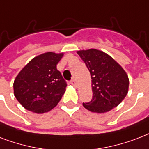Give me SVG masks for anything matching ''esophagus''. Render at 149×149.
<instances>
[{
    "label": "esophagus",
    "instance_id": "esophagus-1",
    "mask_svg": "<svg viewBox=\"0 0 149 149\" xmlns=\"http://www.w3.org/2000/svg\"><path fill=\"white\" fill-rule=\"evenodd\" d=\"M70 83H71L72 85H74V87L76 86V81L74 80H71V81H70Z\"/></svg>",
    "mask_w": 149,
    "mask_h": 149
}]
</instances>
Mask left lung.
Segmentation results:
<instances>
[{"label": "left lung", "instance_id": "obj_1", "mask_svg": "<svg viewBox=\"0 0 149 149\" xmlns=\"http://www.w3.org/2000/svg\"><path fill=\"white\" fill-rule=\"evenodd\" d=\"M92 78L93 99L83 107L94 113H106L117 107L128 92L129 79L121 66L106 53L95 49L78 51Z\"/></svg>", "mask_w": 149, "mask_h": 149}]
</instances>
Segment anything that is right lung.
I'll use <instances>...</instances> for the list:
<instances>
[{"label": "right lung", "mask_w": 149, "mask_h": 149, "mask_svg": "<svg viewBox=\"0 0 149 149\" xmlns=\"http://www.w3.org/2000/svg\"><path fill=\"white\" fill-rule=\"evenodd\" d=\"M63 55L52 52L39 55L19 72L14 81V94L24 108L43 113L61 100L67 82L56 64Z\"/></svg>", "instance_id": "right-lung-1"}]
</instances>
